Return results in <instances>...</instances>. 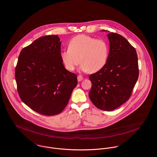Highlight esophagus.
Wrapping results in <instances>:
<instances>
[{"label": "esophagus", "instance_id": "obj_1", "mask_svg": "<svg viewBox=\"0 0 157 157\" xmlns=\"http://www.w3.org/2000/svg\"><path fill=\"white\" fill-rule=\"evenodd\" d=\"M83 79V78L82 76H81V75H78V77H77V80H78V82H81Z\"/></svg>", "mask_w": 157, "mask_h": 157}]
</instances>
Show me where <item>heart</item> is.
<instances>
[{"label":"heart","instance_id":"obj_1","mask_svg":"<svg viewBox=\"0 0 157 157\" xmlns=\"http://www.w3.org/2000/svg\"><path fill=\"white\" fill-rule=\"evenodd\" d=\"M109 54V48L106 42L80 34L69 41L68 49L61 51L60 58L69 71H73L80 62V71L94 73L105 66Z\"/></svg>","mask_w":157,"mask_h":157}]
</instances>
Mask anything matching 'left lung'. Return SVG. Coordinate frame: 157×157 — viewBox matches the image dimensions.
Instances as JSON below:
<instances>
[{
    "instance_id": "8db88e82",
    "label": "left lung",
    "mask_w": 157,
    "mask_h": 157,
    "mask_svg": "<svg viewBox=\"0 0 157 157\" xmlns=\"http://www.w3.org/2000/svg\"><path fill=\"white\" fill-rule=\"evenodd\" d=\"M107 36L110 46L108 60L101 70L89 77L92 83L89 97L97 108L111 111L129 100L139 71L135 48L118 34L110 33Z\"/></svg>"
}]
</instances>
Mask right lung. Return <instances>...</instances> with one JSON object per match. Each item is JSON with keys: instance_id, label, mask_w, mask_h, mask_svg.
Masks as SVG:
<instances>
[{"instance_id": "right-lung-1", "label": "right lung", "mask_w": 157, "mask_h": 157, "mask_svg": "<svg viewBox=\"0 0 157 157\" xmlns=\"http://www.w3.org/2000/svg\"><path fill=\"white\" fill-rule=\"evenodd\" d=\"M60 46L57 35L35 40L22 49L15 69L23 102L44 115L62 112L77 85V75L67 70L62 63Z\"/></svg>"}]
</instances>
